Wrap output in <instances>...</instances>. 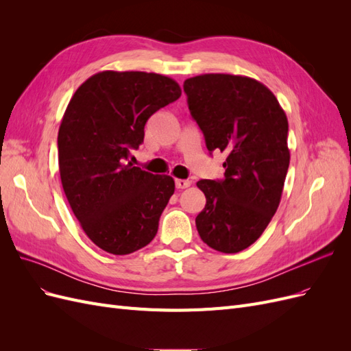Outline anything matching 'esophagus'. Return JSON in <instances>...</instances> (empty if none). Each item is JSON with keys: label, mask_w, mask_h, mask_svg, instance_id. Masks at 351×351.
Returning <instances> with one entry per match:
<instances>
[{"label": "esophagus", "mask_w": 351, "mask_h": 351, "mask_svg": "<svg viewBox=\"0 0 351 351\" xmlns=\"http://www.w3.org/2000/svg\"><path fill=\"white\" fill-rule=\"evenodd\" d=\"M190 184H192V183H190L189 180H183V178H177V180H176V187L180 189V190L190 187Z\"/></svg>", "instance_id": "34e87169"}]
</instances>
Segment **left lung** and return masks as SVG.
I'll list each match as a JSON object with an SVG mask.
<instances>
[{
    "label": "left lung",
    "mask_w": 351,
    "mask_h": 351,
    "mask_svg": "<svg viewBox=\"0 0 351 351\" xmlns=\"http://www.w3.org/2000/svg\"><path fill=\"white\" fill-rule=\"evenodd\" d=\"M183 88L208 151L227 155L224 178L197 182L206 197L197 232L218 252H241L262 236L280 205L290 164L287 115L252 77L209 73Z\"/></svg>",
    "instance_id": "8db88e82"
}]
</instances>
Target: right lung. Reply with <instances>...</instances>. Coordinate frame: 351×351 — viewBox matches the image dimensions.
<instances>
[{"label": "right lung", "mask_w": 351, "mask_h": 351, "mask_svg": "<svg viewBox=\"0 0 351 351\" xmlns=\"http://www.w3.org/2000/svg\"><path fill=\"white\" fill-rule=\"evenodd\" d=\"M182 95L156 73L105 70L71 97L58 130L61 184L86 236L105 252L129 254L149 244L174 193V178L127 162L145 124Z\"/></svg>", "instance_id": "1"}]
</instances>
